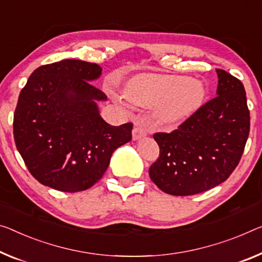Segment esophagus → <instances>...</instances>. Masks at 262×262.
I'll return each mask as SVG.
<instances>
[{"instance_id":"esophagus-1","label":"esophagus","mask_w":262,"mask_h":262,"mask_svg":"<svg viewBox=\"0 0 262 262\" xmlns=\"http://www.w3.org/2000/svg\"><path fill=\"white\" fill-rule=\"evenodd\" d=\"M146 135H147L146 127L142 125V124H137V125H135L134 130H132V137H134V140H138Z\"/></svg>"}]
</instances>
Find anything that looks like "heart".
<instances>
[{"label": "heart", "instance_id": "1", "mask_svg": "<svg viewBox=\"0 0 262 262\" xmlns=\"http://www.w3.org/2000/svg\"><path fill=\"white\" fill-rule=\"evenodd\" d=\"M206 91L203 83L185 76L143 74L125 86L130 102L144 107H156L155 117L160 125L183 123L201 106Z\"/></svg>", "mask_w": 262, "mask_h": 262}]
</instances>
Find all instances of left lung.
I'll list each match as a JSON object with an SVG mask.
<instances>
[{
    "label": "left lung",
    "instance_id": "obj_1",
    "mask_svg": "<svg viewBox=\"0 0 262 262\" xmlns=\"http://www.w3.org/2000/svg\"><path fill=\"white\" fill-rule=\"evenodd\" d=\"M216 97L201 105L170 134L157 132L159 158L150 178L172 195H193L224 183L238 166L249 135L244 84L216 69Z\"/></svg>",
    "mask_w": 262,
    "mask_h": 262
}]
</instances>
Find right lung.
I'll use <instances>...</instances> for the list:
<instances>
[{
	"instance_id": "1",
	"label": "right lung",
	"mask_w": 262,
	"mask_h": 262,
	"mask_svg": "<svg viewBox=\"0 0 262 262\" xmlns=\"http://www.w3.org/2000/svg\"><path fill=\"white\" fill-rule=\"evenodd\" d=\"M102 68L63 59L36 69L19 94L14 138L28 170L62 192L85 191L102 178L116 148L132 138V123L112 126L97 102L106 95L92 85Z\"/></svg>"
}]
</instances>
